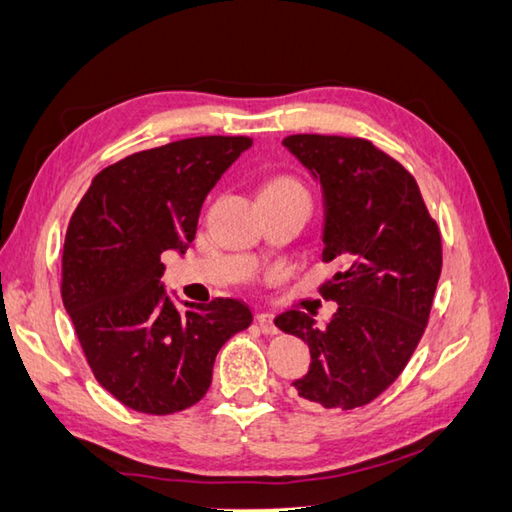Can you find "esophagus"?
<instances>
[{
	"mask_svg": "<svg viewBox=\"0 0 512 512\" xmlns=\"http://www.w3.org/2000/svg\"><path fill=\"white\" fill-rule=\"evenodd\" d=\"M255 318H257L259 329H262L264 333H277V324H275L273 313H257Z\"/></svg>",
	"mask_w": 512,
	"mask_h": 512,
	"instance_id": "esophagus-1",
	"label": "esophagus"
}]
</instances>
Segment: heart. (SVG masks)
<instances>
[{"instance_id":"1","label":"heart","mask_w":512,"mask_h":512,"mask_svg":"<svg viewBox=\"0 0 512 512\" xmlns=\"http://www.w3.org/2000/svg\"><path fill=\"white\" fill-rule=\"evenodd\" d=\"M262 192H304L302 183L291 179V176H277V179L268 181Z\"/></svg>"}]
</instances>
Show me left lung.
I'll list each match as a JSON object with an SVG mask.
<instances>
[{
    "label": "left lung",
    "mask_w": 512,
    "mask_h": 512,
    "mask_svg": "<svg viewBox=\"0 0 512 512\" xmlns=\"http://www.w3.org/2000/svg\"><path fill=\"white\" fill-rule=\"evenodd\" d=\"M282 145L322 185V259L340 271L322 288L338 304L324 327L297 309L275 324L311 351L309 371L293 380L297 396L353 410L401 376L423 336L441 275V232L414 176L365 138L295 134Z\"/></svg>",
    "instance_id": "8db88e82"
}]
</instances>
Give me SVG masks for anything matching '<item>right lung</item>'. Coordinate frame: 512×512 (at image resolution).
<instances>
[{
  "label": "right lung",
  "instance_id": "add662e5",
  "mask_svg": "<svg viewBox=\"0 0 512 512\" xmlns=\"http://www.w3.org/2000/svg\"><path fill=\"white\" fill-rule=\"evenodd\" d=\"M253 141L199 136L136 152L96 174L69 221L62 302L98 383L145 414L206 396L224 342L253 322L248 304L183 302L161 282V255H183L208 192Z\"/></svg>",
  "mask_w": 512,
  "mask_h": 512
}]
</instances>
